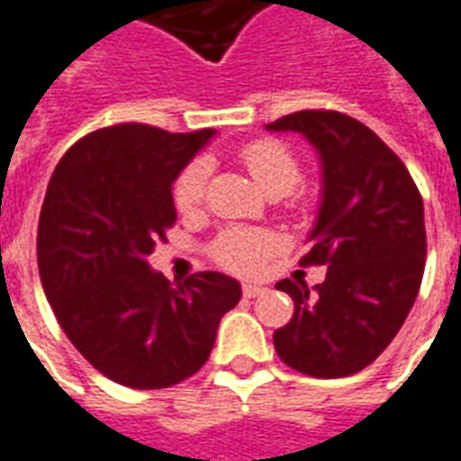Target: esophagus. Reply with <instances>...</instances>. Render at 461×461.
<instances>
[{
	"mask_svg": "<svg viewBox=\"0 0 461 461\" xmlns=\"http://www.w3.org/2000/svg\"><path fill=\"white\" fill-rule=\"evenodd\" d=\"M263 292H265L263 285H253V282H245L243 285V294L248 297V300H250V297H260Z\"/></svg>",
	"mask_w": 461,
	"mask_h": 461,
	"instance_id": "1",
	"label": "esophagus"
}]
</instances>
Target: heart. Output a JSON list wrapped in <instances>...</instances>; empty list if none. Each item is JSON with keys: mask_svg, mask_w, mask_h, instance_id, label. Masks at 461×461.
Masks as SVG:
<instances>
[{"mask_svg": "<svg viewBox=\"0 0 461 461\" xmlns=\"http://www.w3.org/2000/svg\"><path fill=\"white\" fill-rule=\"evenodd\" d=\"M245 169L250 171L255 184L267 196H285L290 194L300 181V164L292 157L287 147L272 140L253 142L240 152ZM208 164L203 159L191 161L186 169L181 171L179 179L174 184V201L184 213H191L201 206L206 194ZM277 250V238L267 230H253V228H230L213 245V258L221 267L230 272H255L260 265Z\"/></svg>", "mask_w": 461, "mask_h": 461, "instance_id": "1", "label": "heart"}]
</instances>
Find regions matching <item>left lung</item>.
Returning <instances> with one entry per match:
<instances>
[{
  "label": "left lung",
  "instance_id": "1",
  "mask_svg": "<svg viewBox=\"0 0 461 461\" xmlns=\"http://www.w3.org/2000/svg\"><path fill=\"white\" fill-rule=\"evenodd\" d=\"M297 132L319 154L321 201L302 265H327L314 285L282 280L294 317L275 331L285 364L314 378L364 371L391 344L425 270V213L415 181L378 134L331 110H302L267 124Z\"/></svg>",
  "mask_w": 461,
  "mask_h": 461
}]
</instances>
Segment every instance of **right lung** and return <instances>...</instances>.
<instances>
[{
  "label": "right lung",
  "instance_id": "obj_1",
  "mask_svg": "<svg viewBox=\"0 0 461 461\" xmlns=\"http://www.w3.org/2000/svg\"><path fill=\"white\" fill-rule=\"evenodd\" d=\"M216 130L124 122L63 154L39 218V272L70 344L110 381L157 391L206 364L240 282L196 272L171 285L147 258L174 226L171 184Z\"/></svg>",
  "mask_w": 461,
  "mask_h": 461
}]
</instances>
